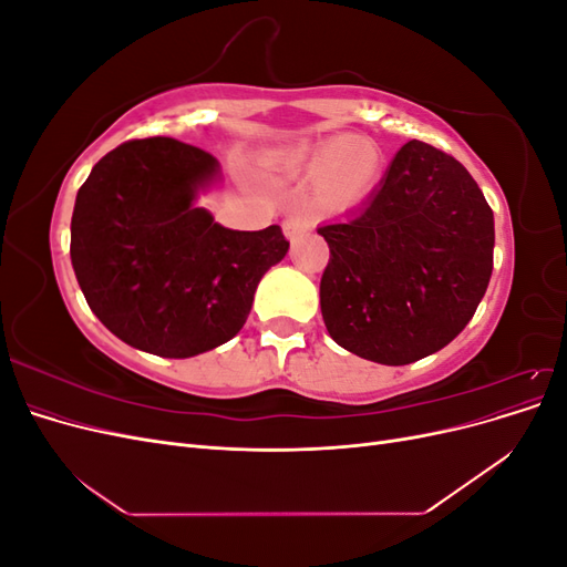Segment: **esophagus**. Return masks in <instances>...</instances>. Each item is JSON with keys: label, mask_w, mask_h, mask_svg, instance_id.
I'll list each match as a JSON object with an SVG mask.
<instances>
[{"label": "esophagus", "mask_w": 567, "mask_h": 567, "mask_svg": "<svg viewBox=\"0 0 567 567\" xmlns=\"http://www.w3.org/2000/svg\"><path fill=\"white\" fill-rule=\"evenodd\" d=\"M310 231V221H307V217L302 215H290L284 219V234L288 238H298L302 234Z\"/></svg>", "instance_id": "34e87169"}]
</instances>
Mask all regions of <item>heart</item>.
I'll return each mask as SVG.
<instances>
[{
  "instance_id": "obj_1",
  "label": "heart",
  "mask_w": 567,
  "mask_h": 567,
  "mask_svg": "<svg viewBox=\"0 0 567 567\" xmlns=\"http://www.w3.org/2000/svg\"><path fill=\"white\" fill-rule=\"evenodd\" d=\"M286 173L317 169V196L329 208H346L362 198L379 173V153L359 140L346 136L326 144H296L277 158Z\"/></svg>"
}]
</instances>
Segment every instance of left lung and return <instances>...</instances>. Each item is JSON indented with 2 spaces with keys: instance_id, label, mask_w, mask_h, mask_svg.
Returning a JSON list of instances; mask_svg holds the SVG:
<instances>
[{
  "instance_id": "obj_1",
  "label": "left lung",
  "mask_w": 567,
  "mask_h": 567,
  "mask_svg": "<svg viewBox=\"0 0 567 567\" xmlns=\"http://www.w3.org/2000/svg\"><path fill=\"white\" fill-rule=\"evenodd\" d=\"M317 231L331 250L319 286L326 329L379 364L450 346L492 277V208L466 167L419 140L398 151L362 208Z\"/></svg>"
}]
</instances>
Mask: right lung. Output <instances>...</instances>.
Here are the masks:
<instances>
[{"mask_svg":"<svg viewBox=\"0 0 567 567\" xmlns=\"http://www.w3.org/2000/svg\"><path fill=\"white\" fill-rule=\"evenodd\" d=\"M217 175L208 151L151 136L106 153L80 186L78 284L99 321L136 350L184 359L231 340L265 271L288 252L279 225L234 231L196 208Z\"/></svg>","mask_w":567,"mask_h":567,"instance_id":"add662e5","label":"right lung"}]
</instances>
